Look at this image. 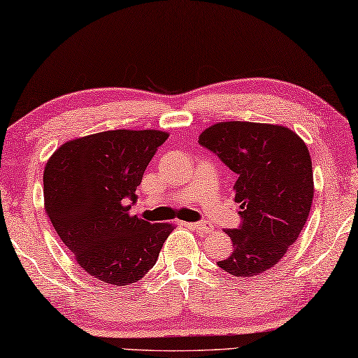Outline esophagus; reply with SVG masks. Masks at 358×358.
Masks as SVG:
<instances>
[{"mask_svg":"<svg viewBox=\"0 0 358 358\" xmlns=\"http://www.w3.org/2000/svg\"><path fill=\"white\" fill-rule=\"evenodd\" d=\"M185 225H189L190 228H193V230H198L204 234H208L214 230V225L209 224V222H195V224H185Z\"/></svg>","mask_w":358,"mask_h":358,"instance_id":"1","label":"esophagus"}]
</instances>
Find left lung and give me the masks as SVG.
Listing matches in <instances>:
<instances>
[{"mask_svg":"<svg viewBox=\"0 0 358 358\" xmlns=\"http://www.w3.org/2000/svg\"><path fill=\"white\" fill-rule=\"evenodd\" d=\"M238 176L234 201L241 225L225 230L233 252L217 265L252 278L282 260L300 236L314 196L306 144L289 128L254 122H220L198 139Z\"/></svg>","mask_w":358,"mask_h":358,"instance_id":"1","label":"left lung"}]
</instances>
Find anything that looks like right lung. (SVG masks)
<instances>
[{
    "instance_id": "obj_1",
    "label": "right lung",
    "mask_w": 358,
    "mask_h": 358,
    "mask_svg": "<svg viewBox=\"0 0 358 358\" xmlns=\"http://www.w3.org/2000/svg\"><path fill=\"white\" fill-rule=\"evenodd\" d=\"M168 133L110 130L64 143L44 168V206L90 276L130 285L155 265L174 230L130 215L136 187Z\"/></svg>"
}]
</instances>
